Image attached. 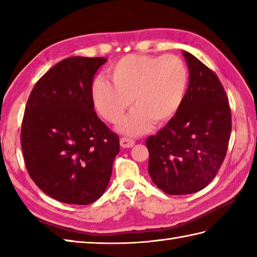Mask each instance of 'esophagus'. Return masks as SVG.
Here are the masks:
<instances>
[{"instance_id": "esophagus-1", "label": "esophagus", "mask_w": 257, "mask_h": 257, "mask_svg": "<svg viewBox=\"0 0 257 257\" xmlns=\"http://www.w3.org/2000/svg\"><path fill=\"white\" fill-rule=\"evenodd\" d=\"M134 145H135L134 139L125 138V137H122L121 139H120V146H121L122 148H132Z\"/></svg>"}]
</instances>
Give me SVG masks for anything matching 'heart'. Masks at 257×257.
I'll use <instances>...</instances> for the list:
<instances>
[{
    "mask_svg": "<svg viewBox=\"0 0 257 257\" xmlns=\"http://www.w3.org/2000/svg\"><path fill=\"white\" fill-rule=\"evenodd\" d=\"M107 74L111 83L103 77L92 83V102L107 121L117 123L134 100L137 107L119 127L128 135L146 133L152 121H169L181 107L187 91V66L174 55L130 54L112 64Z\"/></svg>",
    "mask_w": 257,
    "mask_h": 257,
    "instance_id": "1",
    "label": "heart"
}]
</instances>
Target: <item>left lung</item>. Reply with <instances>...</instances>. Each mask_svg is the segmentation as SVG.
I'll return each instance as SVG.
<instances>
[{
  "instance_id": "left-lung-1",
  "label": "left lung",
  "mask_w": 257,
  "mask_h": 257,
  "mask_svg": "<svg viewBox=\"0 0 257 257\" xmlns=\"http://www.w3.org/2000/svg\"><path fill=\"white\" fill-rule=\"evenodd\" d=\"M182 53L190 70L182 105L146 140L152 181L171 195L198 192L214 179L232 129L231 108L216 74L192 54Z\"/></svg>"
}]
</instances>
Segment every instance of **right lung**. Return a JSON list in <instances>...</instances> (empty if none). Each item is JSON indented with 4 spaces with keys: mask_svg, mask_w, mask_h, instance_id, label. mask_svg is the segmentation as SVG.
Instances as JSON below:
<instances>
[{
    "mask_svg": "<svg viewBox=\"0 0 257 257\" xmlns=\"http://www.w3.org/2000/svg\"><path fill=\"white\" fill-rule=\"evenodd\" d=\"M103 57L65 58L38 79L21 130L33 181L53 199L86 205L105 192L119 137L94 110L91 85Z\"/></svg>",
    "mask_w": 257,
    "mask_h": 257,
    "instance_id": "right-lung-1",
    "label": "right lung"
}]
</instances>
